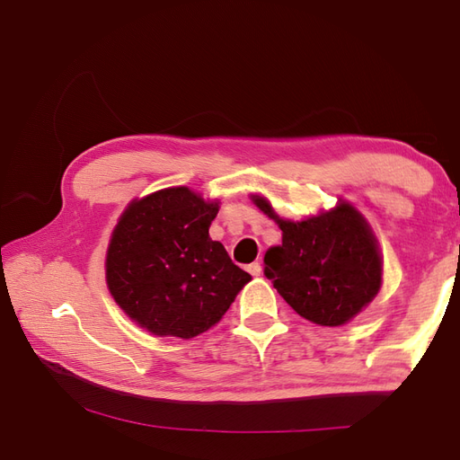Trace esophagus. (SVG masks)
Segmentation results:
<instances>
[{"instance_id": "1", "label": "esophagus", "mask_w": 460, "mask_h": 460, "mask_svg": "<svg viewBox=\"0 0 460 460\" xmlns=\"http://www.w3.org/2000/svg\"><path fill=\"white\" fill-rule=\"evenodd\" d=\"M247 270L251 272V275H252V277H259V275H261V272H262V265H261V262H259V261H255V262H251V265L247 267Z\"/></svg>"}]
</instances>
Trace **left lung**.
<instances>
[{
	"label": "left lung",
	"instance_id": "8db88e82",
	"mask_svg": "<svg viewBox=\"0 0 460 460\" xmlns=\"http://www.w3.org/2000/svg\"><path fill=\"white\" fill-rule=\"evenodd\" d=\"M252 203L282 231L265 255V275L290 308L318 326H344L381 288L377 239L354 205L341 201L302 221L282 219L262 195Z\"/></svg>",
	"mask_w": 460,
	"mask_h": 460
}]
</instances>
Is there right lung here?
Returning a JSON list of instances; mask_svg holds the SVG:
<instances>
[{"label": "right lung", "instance_id": "add662e5", "mask_svg": "<svg viewBox=\"0 0 460 460\" xmlns=\"http://www.w3.org/2000/svg\"><path fill=\"white\" fill-rule=\"evenodd\" d=\"M217 211L219 199L178 185L130 201L116 223L106 285L124 314L154 336L203 334L251 280L209 237Z\"/></svg>", "mask_w": 460, "mask_h": 460}]
</instances>
